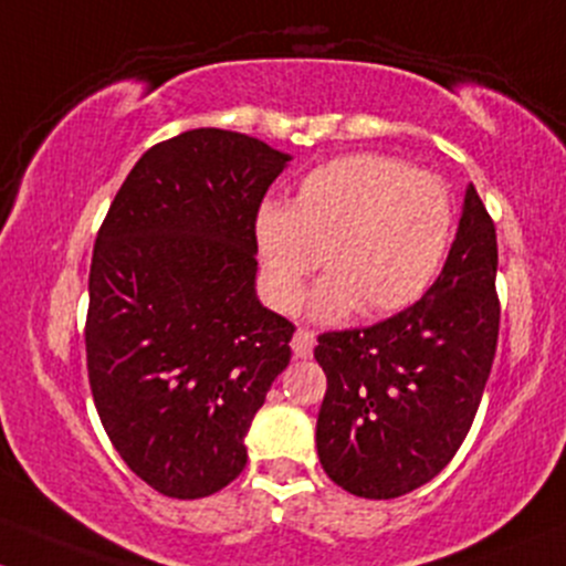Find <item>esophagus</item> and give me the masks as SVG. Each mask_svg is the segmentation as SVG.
I'll list each match as a JSON object with an SVG mask.
<instances>
[{
	"label": "esophagus",
	"instance_id": "34e87169",
	"mask_svg": "<svg viewBox=\"0 0 566 566\" xmlns=\"http://www.w3.org/2000/svg\"><path fill=\"white\" fill-rule=\"evenodd\" d=\"M314 344H316V335H314L312 331H306V327H297L295 335H293V352H295V357H301V359L312 357Z\"/></svg>",
	"mask_w": 566,
	"mask_h": 566
}]
</instances>
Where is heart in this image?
Here are the masks:
<instances>
[{
    "label": "heart",
    "instance_id": "heart-1",
    "mask_svg": "<svg viewBox=\"0 0 566 566\" xmlns=\"http://www.w3.org/2000/svg\"><path fill=\"white\" fill-rule=\"evenodd\" d=\"M451 222V196L434 174L387 155H340L303 174L290 207H260L254 239L265 290L293 312L322 263L331 279L314 297L316 316L352 306L363 316L400 312L430 287Z\"/></svg>",
    "mask_w": 566,
    "mask_h": 566
}]
</instances>
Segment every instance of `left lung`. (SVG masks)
Listing matches in <instances>:
<instances>
[{"mask_svg": "<svg viewBox=\"0 0 566 566\" xmlns=\"http://www.w3.org/2000/svg\"><path fill=\"white\" fill-rule=\"evenodd\" d=\"M496 228L470 185L443 271L413 306L327 331L316 419L325 473L349 494L395 500L432 481L468 438L500 335Z\"/></svg>", "mask_w": 566, "mask_h": 566, "instance_id": "8db88e82", "label": "left lung"}]
</instances>
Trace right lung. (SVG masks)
<instances>
[{"instance_id":"right-lung-1","label":"right lung","mask_w":566,"mask_h":566,"mask_svg":"<svg viewBox=\"0 0 566 566\" xmlns=\"http://www.w3.org/2000/svg\"><path fill=\"white\" fill-rule=\"evenodd\" d=\"M290 155L196 128L136 160L93 244L85 359L123 462L174 500L226 489L290 363L295 325L254 297V217Z\"/></svg>"}]
</instances>
